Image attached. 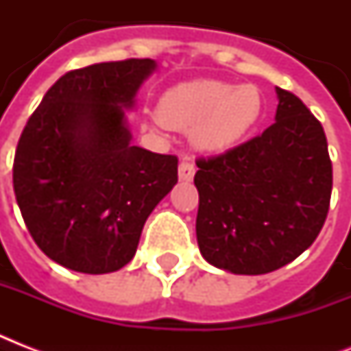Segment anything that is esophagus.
Wrapping results in <instances>:
<instances>
[{
    "mask_svg": "<svg viewBox=\"0 0 351 351\" xmlns=\"http://www.w3.org/2000/svg\"><path fill=\"white\" fill-rule=\"evenodd\" d=\"M195 173H197V167L193 165V162H189V160H182L180 165H178V178H180L182 182H191Z\"/></svg>",
    "mask_w": 351,
    "mask_h": 351,
    "instance_id": "esophagus-1",
    "label": "esophagus"
}]
</instances>
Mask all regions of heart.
Returning a JSON list of instances; mask_svg holds the SVG:
<instances>
[{"label": "heart", "mask_w": 351, "mask_h": 351, "mask_svg": "<svg viewBox=\"0 0 351 351\" xmlns=\"http://www.w3.org/2000/svg\"><path fill=\"white\" fill-rule=\"evenodd\" d=\"M156 112L165 127L191 129L198 149L217 153L234 145L255 127L262 114V98L255 85L198 80L167 90Z\"/></svg>", "instance_id": "heart-1"}]
</instances>
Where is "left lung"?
I'll list each match as a JSON object with an SVG mask.
<instances>
[{
	"mask_svg": "<svg viewBox=\"0 0 351 351\" xmlns=\"http://www.w3.org/2000/svg\"><path fill=\"white\" fill-rule=\"evenodd\" d=\"M275 123L237 147L197 160V240L209 264L234 275L286 266L321 233L332 160L321 121L277 87Z\"/></svg>",
	"mask_w": 351,
	"mask_h": 351,
	"instance_id": "8db88e82",
	"label": "left lung"
}]
</instances>
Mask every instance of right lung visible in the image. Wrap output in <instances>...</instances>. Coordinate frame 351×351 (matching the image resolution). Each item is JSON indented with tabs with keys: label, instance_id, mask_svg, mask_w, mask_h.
<instances>
[{
	"label": "right lung",
	"instance_id": "add662e5",
	"mask_svg": "<svg viewBox=\"0 0 351 351\" xmlns=\"http://www.w3.org/2000/svg\"><path fill=\"white\" fill-rule=\"evenodd\" d=\"M154 69V60L131 58L63 74L21 132L16 200L38 247L60 266L89 275L125 266L178 182V158L132 145L125 121Z\"/></svg>",
	"mask_w": 351,
	"mask_h": 351
}]
</instances>
